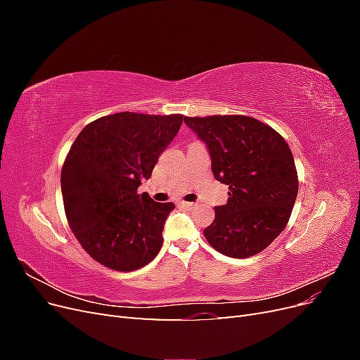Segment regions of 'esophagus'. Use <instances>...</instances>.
Instances as JSON below:
<instances>
[{"label":"esophagus","mask_w":360,"mask_h":360,"mask_svg":"<svg viewBox=\"0 0 360 360\" xmlns=\"http://www.w3.org/2000/svg\"><path fill=\"white\" fill-rule=\"evenodd\" d=\"M179 204L183 205V207H188V209H192V207H195V202H188V201H180Z\"/></svg>","instance_id":"obj_1"}]
</instances>
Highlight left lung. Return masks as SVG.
I'll return each mask as SVG.
<instances>
[{"label":"left lung","instance_id":"8db88e82","mask_svg":"<svg viewBox=\"0 0 360 360\" xmlns=\"http://www.w3.org/2000/svg\"><path fill=\"white\" fill-rule=\"evenodd\" d=\"M209 147L212 171L228 186V201L216 207L204 230L217 252L248 258L284 231L296 202L299 179L285 139L248 115L184 117Z\"/></svg>","mask_w":360,"mask_h":360}]
</instances>
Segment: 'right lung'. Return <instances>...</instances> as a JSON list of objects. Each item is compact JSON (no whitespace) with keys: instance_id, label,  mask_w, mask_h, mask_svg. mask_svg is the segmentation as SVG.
I'll list each match as a JSON object with an SVG mask.
<instances>
[{"instance_id":"1","label":"right lung","mask_w":360,"mask_h":360,"mask_svg":"<svg viewBox=\"0 0 360 360\" xmlns=\"http://www.w3.org/2000/svg\"><path fill=\"white\" fill-rule=\"evenodd\" d=\"M181 114L117 112L86 124L61 168L70 230L97 263L117 271L147 266L160 250L172 202L138 193L177 135Z\"/></svg>"}]
</instances>
